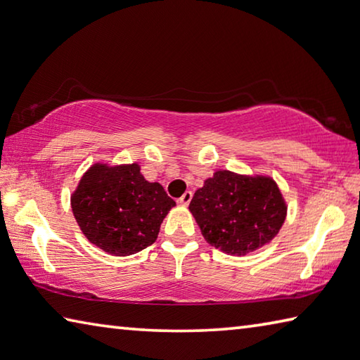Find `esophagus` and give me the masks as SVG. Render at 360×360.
Wrapping results in <instances>:
<instances>
[{"instance_id":"obj_1","label":"esophagus","mask_w":360,"mask_h":360,"mask_svg":"<svg viewBox=\"0 0 360 360\" xmlns=\"http://www.w3.org/2000/svg\"><path fill=\"white\" fill-rule=\"evenodd\" d=\"M191 199H193V193H191V191H186V193L183 194L181 198L179 199V202L181 203V205H188V203L191 202Z\"/></svg>"}]
</instances>
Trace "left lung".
I'll use <instances>...</instances> for the list:
<instances>
[{"label": "left lung", "instance_id": "1", "mask_svg": "<svg viewBox=\"0 0 360 360\" xmlns=\"http://www.w3.org/2000/svg\"><path fill=\"white\" fill-rule=\"evenodd\" d=\"M189 212L207 243L230 255H246L279 233L287 203L266 175L216 171L194 193Z\"/></svg>", "mask_w": 360, "mask_h": 360}]
</instances>
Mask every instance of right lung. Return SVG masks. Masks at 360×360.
Returning <instances> with one entry per match:
<instances>
[{"label": "right lung", "mask_w": 360, "mask_h": 360, "mask_svg": "<svg viewBox=\"0 0 360 360\" xmlns=\"http://www.w3.org/2000/svg\"><path fill=\"white\" fill-rule=\"evenodd\" d=\"M70 202L86 238L117 257L136 254L157 241L162 219L175 207L160 183L144 179L138 162H96L81 177Z\"/></svg>", "instance_id": "1"}]
</instances>
